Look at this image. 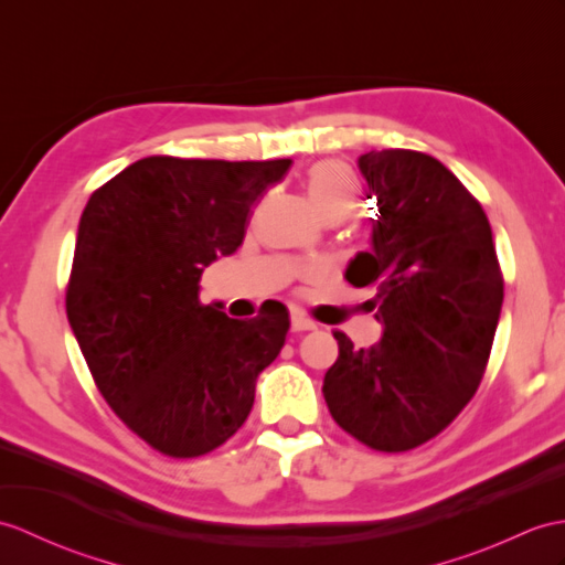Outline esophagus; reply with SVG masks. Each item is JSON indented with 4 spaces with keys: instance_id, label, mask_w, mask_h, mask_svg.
<instances>
[{
    "instance_id": "obj_1",
    "label": "esophagus",
    "mask_w": 565,
    "mask_h": 565,
    "mask_svg": "<svg viewBox=\"0 0 565 565\" xmlns=\"http://www.w3.org/2000/svg\"><path fill=\"white\" fill-rule=\"evenodd\" d=\"M315 324L310 318H306V315H291V330L294 332H308V330H315Z\"/></svg>"
}]
</instances>
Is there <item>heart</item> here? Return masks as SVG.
Returning a JSON list of instances; mask_svg holds the SVG:
<instances>
[{
  "label": "heart",
  "mask_w": 565,
  "mask_h": 565,
  "mask_svg": "<svg viewBox=\"0 0 565 565\" xmlns=\"http://www.w3.org/2000/svg\"><path fill=\"white\" fill-rule=\"evenodd\" d=\"M306 188L324 218H347L359 206V178L342 161L315 163L306 175Z\"/></svg>",
  "instance_id": "heart-1"
}]
</instances>
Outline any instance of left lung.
Listing matches in <instances>:
<instances>
[{"instance_id": "8db88e82", "label": "left lung", "mask_w": 565, "mask_h": 565, "mask_svg": "<svg viewBox=\"0 0 565 565\" xmlns=\"http://www.w3.org/2000/svg\"><path fill=\"white\" fill-rule=\"evenodd\" d=\"M375 202L371 250L347 281L371 286L383 337L339 359L322 395L334 422L380 452L436 438L475 397L503 306V274L481 204L438 159L409 149L359 159Z\"/></svg>"}]
</instances>
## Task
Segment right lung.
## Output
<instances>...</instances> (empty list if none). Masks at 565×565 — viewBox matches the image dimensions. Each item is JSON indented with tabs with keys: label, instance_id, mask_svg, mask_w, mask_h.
<instances>
[{
	"label": "right lung",
	"instance_id": "add662e5",
	"mask_svg": "<svg viewBox=\"0 0 565 565\" xmlns=\"http://www.w3.org/2000/svg\"><path fill=\"white\" fill-rule=\"evenodd\" d=\"M291 159L149 156L98 188L78 221L67 318L110 409L168 457L212 452L238 430L288 312L233 320L202 306L204 267L238 250L250 206Z\"/></svg>",
	"mask_w": 565,
	"mask_h": 565
}]
</instances>
